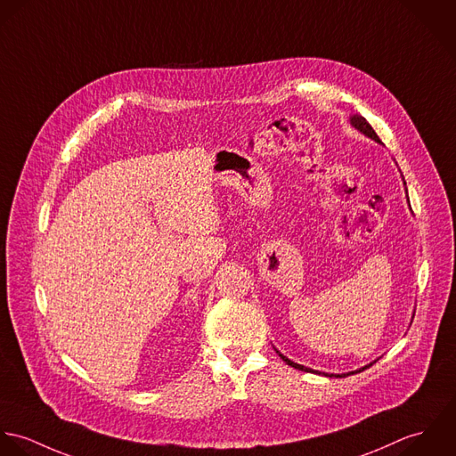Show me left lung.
Segmentation results:
<instances>
[{"label":"left lung","instance_id":"obj_1","mask_svg":"<svg viewBox=\"0 0 456 456\" xmlns=\"http://www.w3.org/2000/svg\"><path fill=\"white\" fill-rule=\"evenodd\" d=\"M349 123L358 130V132H362L363 135L366 137H370L371 141H375V142H379V144H382L380 142V139H379V135L375 134V130L370 126V123L364 119L363 116H360V114H351V118H349ZM405 184V182H403ZM405 191H407V188H405ZM407 200H409V195H407ZM276 351V349H274ZM278 353V356L285 362V363L289 364V366H292V368H296V370H303V371H314V373H321V371H317V370H312V368H308V366H305V364L294 363V362H290L287 356H283L280 351H276ZM377 362V360H375ZM375 362H371V363L364 364L362 366L360 370H353V371H347V373H324L326 377H347V375H351V373H358V371H363L364 368H368V366H371V364L375 363Z\"/></svg>","mask_w":456,"mask_h":456}]
</instances>
